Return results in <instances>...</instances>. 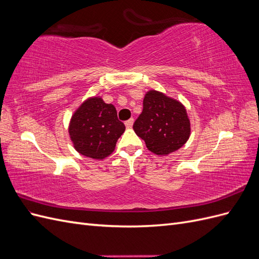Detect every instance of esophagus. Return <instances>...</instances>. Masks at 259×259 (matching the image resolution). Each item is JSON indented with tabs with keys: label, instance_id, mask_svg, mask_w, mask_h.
I'll list each match as a JSON object with an SVG mask.
<instances>
[{
	"label": "esophagus",
	"instance_id": "1",
	"mask_svg": "<svg viewBox=\"0 0 259 259\" xmlns=\"http://www.w3.org/2000/svg\"><path fill=\"white\" fill-rule=\"evenodd\" d=\"M133 123H134V120H133V119L125 121V126H126L127 128H131L133 126Z\"/></svg>",
	"mask_w": 259,
	"mask_h": 259
}]
</instances>
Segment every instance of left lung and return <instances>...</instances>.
I'll use <instances>...</instances> for the list:
<instances>
[{"mask_svg": "<svg viewBox=\"0 0 259 259\" xmlns=\"http://www.w3.org/2000/svg\"><path fill=\"white\" fill-rule=\"evenodd\" d=\"M143 112L133 128L145 140L147 148L158 155H166L183 147L190 136V121L185 107L163 93L149 91Z\"/></svg>", "mask_w": 259, "mask_h": 259, "instance_id": "1", "label": "left lung"}]
</instances>
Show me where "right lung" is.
<instances>
[{
	"instance_id": "1",
	"label": "right lung",
	"mask_w": 259,
	"mask_h": 259,
	"mask_svg": "<svg viewBox=\"0 0 259 259\" xmlns=\"http://www.w3.org/2000/svg\"><path fill=\"white\" fill-rule=\"evenodd\" d=\"M125 131L113 105L99 97L85 100L74 112L69 134L75 150L88 158L103 160L111 154Z\"/></svg>"
}]
</instances>
